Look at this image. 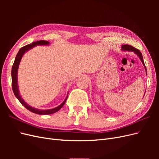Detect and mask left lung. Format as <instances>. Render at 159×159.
<instances>
[{
    "label": "left lung",
    "instance_id": "1",
    "mask_svg": "<svg viewBox=\"0 0 159 159\" xmlns=\"http://www.w3.org/2000/svg\"><path fill=\"white\" fill-rule=\"evenodd\" d=\"M121 50L122 51H125V52H133L134 54H135L139 58H140L141 62L143 63L144 67H145V71H146V74L147 75V68H146V66L145 65V63H144V60H143V56H142V54L141 53V52L139 51L138 49H136L135 48H134L131 46H129V45H122V47H121ZM144 97V96H143Z\"/></svg>",
    "mask_w": 159,
    "mask_h": 159
}]
</instances>
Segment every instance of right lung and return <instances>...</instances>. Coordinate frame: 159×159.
Masks as SVG:
<instances>
[{"instance_id": "add662e5", "label": "right lung", "mask_w": 159, "mask_h": 159, "mask_svg": "<svg viewBox=\"0 0 159 159\" xmlns=\"http://www.w3.org/2000/svg\"><path fill=\"white\" fill-rule=\"evenodd\" d=\"M50 43L48 41H45V40H40V41H37L32 43L30 44L26 45L25 46H24L20 49V50L18 51V54L15 57V60H14V62L12 66V71H11V75H12V90L14 95L16 96V98L18 99L19 102L21 103L22 105H24L28 110L30 111L31 112L34 113L38 115H50L52 113H54L57 112V111H59L63 105L65 104L67 98H68V95H67V97L65 99V100L63 102V103H61L58 106L50 109H46V110H42V109H38L35 107H33L29 104H28L25 100L22 99L21 97V95L20 94V92H19V89H18V67L19 65H20V62L21 61V59L24 54L28 51H29L31 50L33 48H34L36 46H48L49 45Z\"/></svg>"}]
</instances>
